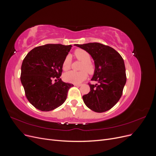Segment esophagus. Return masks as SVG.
<instances>
[{
    "label": "esophagus",
    "instance_id": "1",
    "mask_svg": "<svg viewBox=\"0 0 156 156\" xmlns=\"http://www.w3.org/2000/svg\"><path fill=\"white\" fill-rule=\"evenodd\" d=\"M74 86H75V87H81V84H74Z\"/></svg>",
    "mask_w": 156,
    "mask_h": 156
}]
</instances>
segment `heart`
<instances>
[{
    "instance_id": "b5f03b06",
    "label": "heart",
    "mask_w": 156,
    "mask_h": 156,
    "mask_svg": "<svg viewBox=\"0 0 156 156\" xmlns=\"http://www.w3.org/2000/svg\"><path fill=\"white\" fill-rule=\"evenodd\" d=\"M74 56L78 60L82 61L80 67V69L82 71L79 72L70 71L64 75L63 78L66 82L79 84L87 79V71L89 74L94 73L95 71V66L90 61V55L87 51L82 49H77L74 51ZM71 64H72V58L69 55H68L66 56L62 62V69L64 71L68 70L71 67Z\"/></svg>"
}]
</instances>
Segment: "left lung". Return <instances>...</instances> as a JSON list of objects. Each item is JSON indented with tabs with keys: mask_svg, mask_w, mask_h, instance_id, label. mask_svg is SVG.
<instances>
[{
	"mask_svg": "<svg viewBox=\"0 0 156 156\" xmlns=\"http://www.w3.org/2000/svg\"><path fill=\"white\" fill-rule=\"evenodd\" d=\"M75 45L87 51L95 64L91 81L98 84L89 83L90 91L83 96L84 103L94 112L108 111L119 101L126 83L123 58L115 49L96 42Z\"/></svg>",
	"mask_w": 156,
	"mask_h": 156,
	"instance_id": "1",
	"label": "left lung"
}]
</instances>
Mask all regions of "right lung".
<instances>
[{"mask_svg": "<svg viewBox=\"0 0 156 156\" xmlns=\"http://www.w3.org/2000/svg\"><path fill=\"white\" fill-rule=\"evenodd\" d=\"M72 45L46 44L32 49L21 66V81L27 100L37 109L50 111L62 105L72 84L60 77ZM55 79V83L51 81Z\"/></svg>", "mask_w": 156, "mask_h": 156, "instance_id": "obj_1", "label": "right lung"}]
</instances>
